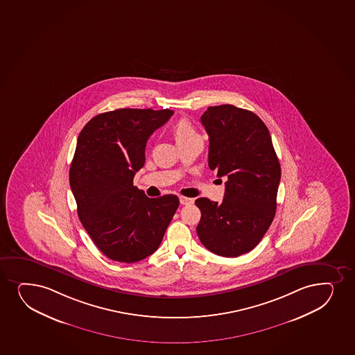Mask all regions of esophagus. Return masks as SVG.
Masks as SVG:
<instances>
[{
	"label": "esophagus",
	"instance_id": "1",
	"mask_svg": "<svg viewBox=\"0 0 355 355\" xmlns=\"http://www.w3.org/2000/svg\"><path fill=\"white\" fill-rule=\"evenodd\" d=\"M180 205H192V203H193V200H192V198H189V197L180 196Z\"/></svg>",
	"mask_w": 355,
	"mask_h": 355
}]
</instances>
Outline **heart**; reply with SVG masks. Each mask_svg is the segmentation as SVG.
<instances>
[{
    "label": "heart",
    "instance_id": "b5f03b06",
    "mask_svg": "<svg viewBox=\"0 0 355 355\" xmlns=\"http://www.w3.org/2000/svg\"><path fill=\"white\" fill-rule=\"evenodd\" d=\"M172 134H173L178 146H183L189 142L195 141V140L200 139V135L197 134L196 130L191 125V122L187 120V119H180V120L175 122L173 128H172Z\"/></svg>",
    "mask_w": 355,
    "mask_h": 355
}]
</instances>
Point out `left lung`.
Here are the masks:
<instances>
[{"instance_id": "8db88e82", "label": "left lung", "mask_w": 355, "mask_h": 355, "mask_svg": "<svg viewBox=\"0 0 355 355\" xmlns=\"http://www.w3.org/2000/svg\"><path fill=\"white\" fill-rule=\"evenodd\" d=\"M200 122L209 135V167L228 180L221 203L195 202L202 213L197 235L214 254L235 258L253 250L275 218L279 160L266 125L250 110L209 107Z\"/></svg>"}]
</instances>
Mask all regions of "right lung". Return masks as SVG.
I'll return each instance as SVG.
<instances>
[{"instance_id":"obj_1","label":"right lung","mask_w":355,"mask_h":355,"mask_svg":"<svg viewBox=\"0 0 355 355\" xmlns=\"http://www.w3.org/2000/svg\"><path fill=\"white\" fill-rule=\"evenodd\" d=\"M173 115L163 109H116L84 125L70 166V187L84 230L120 263L155 253L180 205L175 195L150 198L133 185L152 133Z\"/></svg>"}]
</instances>
